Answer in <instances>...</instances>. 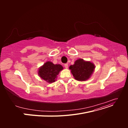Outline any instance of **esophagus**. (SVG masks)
I'll return each instance as SVG.
<instances>
[{
	"label": "esophagus",
	"mask_w": 128,
	"mask_h": 128,
	"mask_svg": "<svg viewBox=\"0 0 128 128\" xmlns=\"http://www.w3.org/2000/svg\"><path fill=\"white\" fill-rule=\"evenodd\" d=\"M64 67H65V68L66 69H68V64H64Z\"/></svg>",
	"instance_id": "esophagus-1"
}]
</instances>
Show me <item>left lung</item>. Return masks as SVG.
<instances>
[{"label":"left lung","instance_id":"obj_1","mask_svg":"<svg viewBox=\"0 0 128 128\" xmlns=\"http://www.w3.org/2000/svg\"><path fill=\"white\" fill-rule=\"evenodd\" d=\"M95 68L94 64L91 61L82 59L76 60L74 64L69 67L75 80L78 81L88 80L94 73Z\"/></svg>","mask_w":128,"mask_h":128}]
</instances>
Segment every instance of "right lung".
Here are the masks:
<instances>
[{
  "instance_id": "add662e5",
  "label": "right lung",
  "mask_w": 128,
  "mask_h": 128,
  "mask_svg": "<svg viewBox=\"0 0 128 128\" xmlns=\"http://www.w3.org/2000/svg\"><path fill=\"white\" fill-rule=\"evenodd\" d=\"M63 69L64 67L60 64L46 61L38 68L37 73L42 80L48 83H52L56 82L58 75Z\"/></svg>"
}]
</instances>
